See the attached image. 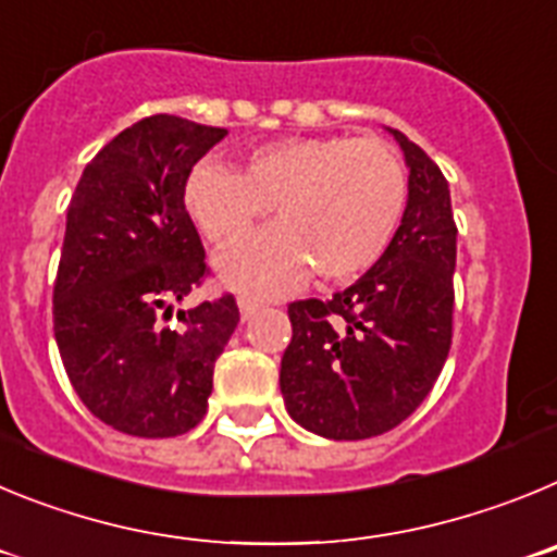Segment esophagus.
I'll return each instance as SVG.
<instances>
[{
  "label": "esophagus",
  "instance_id": "esophagus-1",
  "mask_svg": "<svg viewBox=\"0 0 557 557\" xmlns=\"http://www.w3.org/2000/svg\"><path fill=\"white\" fill-rule=\"evenodd\" d=\"M259 307H262V304L259 301H253V298H239V314H243V321H250V318H253L256 312H259Z\"/></svg>",
  "mask_w": 557,
  "mask_h": 557
}]
</instances>
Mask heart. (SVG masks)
Returning a JSON list of instances; mask_svg holds the SVG:
<instances>
[{
    "label": "heart",
    "instance_id": "b5f03b06",
    "mask_svg": "<svg viewBox=\"0 0 557 557\" xmlns=\"http://www.w3.org/2000/svg\"><path fill=\"white\" fill-rule=\"evenodd\" d=\"M273 205L280 223L220 259L228 287L282 295L314 270L323 282L371 268L407 209V172L376 139L289 136L248 152L243 172L200 159L184 181V209L211 245L225 248Z\"/></svg>",
    "mask_w": 557,
    "mask_h": 557
}]
</instances>
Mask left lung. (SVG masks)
I'll use <instances>...</instances> for the list:
<instances>
[{"label": "left lung", "instance_id": "8db88e82", "mask_svg": "<svg viewBox=\"0 0 557 557\" xmlns=\"http://www.w3.org/2000/svg\"><path fill=\"white\" fill-rule=\"evenodd\" d=\"M387 131L410 170L393 243L334 298L287 307L284 407L295 424L332 441H366L410 418L451 346L457 225L449 184L416 141Z\"/></svg>", "mask_w": 557, "mask_h": 557}]
</instances>
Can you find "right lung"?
I'll use <instances>...</instances> for the list:
<instances>
[{"mask_svg":"<svg viewBox=\"0 0 557 557\" xmlns=\"http://www.w3.org/2000/svg\"><path fill=\"white\" fill-rule=\"evenodd\" d=\"M225 136L170 113L139 120L88 161L69 203L55 343L83 405L125 435L195 430L239 323L234 295L181 309L209 273L184 181Z\"/></svg>","mask_w":557,"mask_h":557,"instance_id":"obj_1","label":"right lung"}]
</instances>
